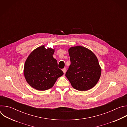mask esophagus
Instances as JSON below:
<instances>
[{"instance_id":"obj_1","label":"esophagus","mask_w":127,"mask_h":127,"mask_svg":"<svg viewBox=\"0 0 127 127\" xmlns=\"http://www.w3.org/2000/svg\"><path fill=\"white\" fill-rule=\"evenodd\" d=\"M62 71H63L64 73H65V72H66V68H63V69H62Z\"/></svg>"}]
</instances>
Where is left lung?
I'll return each instance as SVG.
<instances>
[{
  "instance_id": "8db88e82",
  "label": "left lung",
  "mask_w": 127,
  "mask_h": 127,
  "mask_svg": "<svg viewBox=\"0 0 127 127\" xmlns=\"http://www.w3.org/2000/svg\"><path fill=\"white\" fill-rule=\"evenodd\" d=\"M71 64L65 76L72 86L79 91H86L98 82L101 69L95 54L83 46L68 49Z\"/></svg>"
}]
</instances>
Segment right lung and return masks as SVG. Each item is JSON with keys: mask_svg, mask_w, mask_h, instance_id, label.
Returning a JSON list of instances; mask_svg holds the SVG:
<instances>
[{"mask_svg": "<svg viewBox=\"0 0 127 127\" xmlns=\"http://www.w3.org/2000/svg\"><path fill=\"white\" fill-rule=\"evenodd\" d=\"M54 50L46 49L43 45L32 51L27 58L24 65V76L32 88L42 91L49 89L63 75L53 56Z\"/></svg>", "mask_w": 127, "mask_h": 127, "instance_id": "obj_1", "label": "right lung"}]
</instances>
